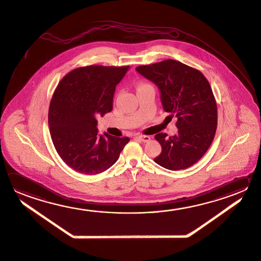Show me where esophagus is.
Listing matches in <instances>:
<instances>
[{"mask_svg":"<svg viewBox=\"0 0 261 261\" xmlns=\"http://www.w3.org/2000/svg\"><path fill=\"white\" fill-rule=\"evenodd\" d=\"M138 138H139L142 142H150V140H151V138L149 137V136H146V135H139Z\"/></svg>","mask_w":261,"mask_h":261,"instance_id":"1","label":"esophagus"}]
</instances>
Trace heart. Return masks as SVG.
Masks as SVG:
<instances>
[{"instance_id":"heart-1","label":"heart","mask_w":261,"mask_h":261,"mask_svg":"<svg viewBox=\"0 0 261 261\" xmlns=\"http://www.w3.org/2000/svg\"><path fill=\"white\" fill-rule=\"evenodd\" d=\"M145 86H149V85H148V84H144V83H142V84H140L139 86H138V89H139V88H142V87H145Z\"/></svg>"}]
</instances>
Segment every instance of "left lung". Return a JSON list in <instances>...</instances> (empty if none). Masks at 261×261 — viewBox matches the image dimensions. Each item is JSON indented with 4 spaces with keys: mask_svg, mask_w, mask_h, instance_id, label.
<instances>
[{
    "mask_svg": "<svg viewBox=\"0 0 261 261\" xmlns=\"http://www.w3.org/2000/svg\"><path fill=\"white\" fill-rule=\"evenodd\" d=\"M136 71L158 87L164 110L177 118L175 135L154 136L162 152L153 160L173 171L194 165L211 146L217 128V106L208 80L175 60L139 66Z\"/></svg>",
    "mask_w": 261,
    "mask_h": 261,
    "instance_id": "8db88e82",
    "label": "left lung"
}]
</instances>
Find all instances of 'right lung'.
Segmentation results:
<instances>
[{"mask_svg": "<svg viewBox=\"0 0 261 261\" xmlns=\"http://www.w3.org/2000/svg\"><path fill=\"white\" fill-rule=\"evenodd\" d=\"M128 68L82 67L59 83L49 105L48 126L59 155L76 172L96 175L109 169L129 141L108 133L100 135L95 118L113 109L116 86Z\"/></svg>", "mask_w": 261, "mask_h": 261, "instance_id": "obj_1", "label": "right lung"}]
</instances>
